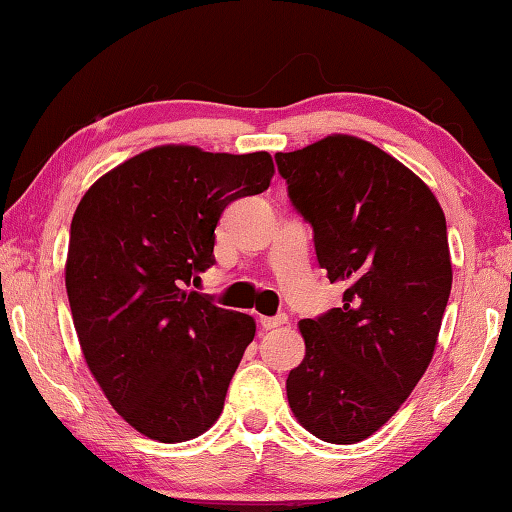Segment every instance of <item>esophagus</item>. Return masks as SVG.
Wrapping results in <instances>:
<instances>
[{"mask_svg": "<svg viewBox=\"0 0 512 512\" xmlns=\"http://www.w3.org/2000/svg\"><path fill=\"white\" fill-rule=\"evenodd\" d=\"M259 325L264 329H277L282 325H287V316L277 314V316H259Z\"/></svg>", "mask_w": 512, "mask_h": 512, "instance_id": "obj_1", "label": "esophagus"}]
</instances>
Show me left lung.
I'll list each match as a JSON object with an SVG mask.
<instances>
[{
    "label": "left lung",
    "mask_w": 512,
    "mask_h": 512,
    "mask_svg": "<svg viewBox=\"0 0 512 512\" xmlns=\"http://www.w3.org/2000/svg\"><path fill=\"white\" fill-rule=\"evenodd\" d=\"M289 198L314 228L320 268L343 305L300 320L293 415L325 443L352 445L391 420L429 368L452 291L447 223L431 189L352 135L277 153Z\"/></svg>",
    "instance_id": "obj_1"
}]
</instances>
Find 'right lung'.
<instances>
[{"instance_id":"right-lung-1","label":"right lung","mask_w":512,"mask_h":512,"mask_svg":"<svg viewBox=\"0 0 512 512\" xmlns=\"http://www.w3.org/2000/svg\"><path fill=\"white\" fill-rule=\"evenodd\" d=\"M266 151L164 144L121 162L76 207L65 264L85 363L146 438L185 443L212 427L255 320L189 291L214 264L225 207L262 194Z\"/></svg>"}]
</instances>
